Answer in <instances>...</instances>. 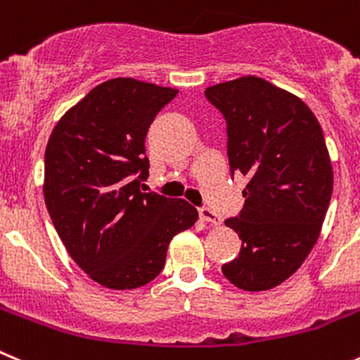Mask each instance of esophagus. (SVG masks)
I'll return each instance as SVG.
<instances>
[{"label":"esophagus","instance_id":"obj_1","mask_svg":"<svg viewBox=\"0 0 360 360\" xmlns=\"http://www.w3.org/2000/svg\"><path fill=\"white\" fill-rule=\"evenodd\" d=\"M198 212H200L201 221L210 222V224H221V217H219V215L215 214L214 210H210V208H208V207H201Z\"/></svg>","mask_w":360,"mask_h":360}]
</instances>
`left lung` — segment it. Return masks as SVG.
<instances>
[{
	"instance_id": "obj_1",
	"label": "left lung",
	"mask_w": 360,
	"mask_h": 360,
	"mask_svg": "<svg viewBox=\"0 0 360 360\" xmlns=\"http://www.w3.org/2000/svg\"><path fill=\"white\" fill-rule=\"evenodd\" d=\"M205 97L226 120L231 176L248 178L244 208L226 219L242 249L222 274L245 292L270 290L320 237L334 186L323 132L299 97L255 75L207 88Z\"/></svg>"
}]
</instances>
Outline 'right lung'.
Masks as SVG:
<instances>
[{
    "label": "right lung",
    "mask_w": 360,
    "mask_h": 360,
    "mask_svg": "<svg viewBox=\"0 0 360 360\" xmlns=\"http://www.w3.org/2000/svg\"><path fill=\"white\" fill-rule=\"evenodd\" d=\"M178 90L116 77L95 86L54 127L44 198L68 255L95 283L134 290L155 279L171 238L198 221L186 200L143 193L145 138Z\"/></svg>",
    "instance_id": "1"
}]
</instances>
